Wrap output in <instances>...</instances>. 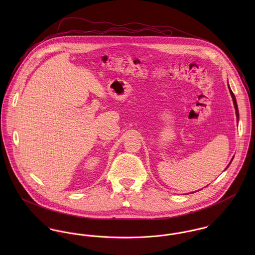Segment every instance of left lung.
<instances>
[{
	"label": "left lung",
	"instance_id": "1",
	"mask_svg": "<svg viewBox=\"0 0 255 255\" xmlns=\"http://www.w3.org/2000/svg\"><path fill=\"white\" fill-rule=\"evenodd\" d=\"M230 93H231V95H232V98H233V101H234V106H235V109H236V115H237V118H238V120H239V109H238V105H237V101H236V97H235V95H234V93H233V91L230 89ZM229 167V166H228ZM227 167V168H228Z\"/></svg>",
	"mask_w": 255,
	"mask_h": 255
}]
</instances>
